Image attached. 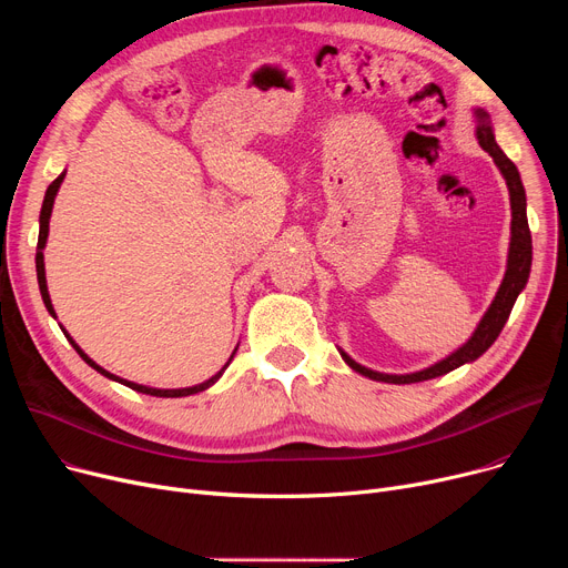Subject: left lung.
Here are the masks:
<instances>
[{
  "label": "left lung",
  "instance_id": "obj_1",
  "mask_svg": "<svg viewBox=\"0 0 568 568\" xmlns=\"http://www.w3.org/2000/svg\"><path fill=\"white\" fill-rule=\"evenodd\" d=\"M474 114H476V140H479L481 149H486V152L493 156L495 165L499 168L501 176L506 179V186H509V200H511V244H509V260H506V274L501 278V285L495 294L490 308L481 317L479 326L474 329L471 338L463 347H458L456 352L446 356V359H442L419 373L386 375V373H377L362 364H356L349 354L338 349L345 364L359 375H366L377 382H389V384H412V382H424V379L446 375V373L460 368L463 364H471L474 359H479V356L497 341L506 320H509V315H511V308L518 300V294L527 285L529 268H531V234H529V225H527V197H525V186L520 182V172L514 165V161H509V156H506L499 149V144L495 142L488 112L476 108Z\"/></svg>",
  "mask_w": 568,
  "mask_h": 568
}]
</instances>
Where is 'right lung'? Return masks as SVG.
I'll list each match as a JSON object with an SVG mask.
<instances>
[{
  "label": "right lung",
  "mask_w": 568,
  "mask_h": 568,
  "mask_svg": "<svg viewBox=\"0 0 568 568\" xmlns=\"http://www.w3.org/2000/svg\"><path fill=\"white\" fill-rule=\"evenodd\" d=\"M64 176H67V172H62L59 174L54 182L48 186V191H45V197H43V206H41V216H39V244H37V278H39V290H41V296H43V304H45V308H48V313L52 315V317H57L54 315V308H52V302H50V294H48V283H45V264H43V248H45V242H48V230H50V214H52V204H54V195H57V191H59V186H62V182H64ZM62 326V324H59ZM62 332H64V336L69 338V343L75 347V352L82 356V362L84 364H89L92 366L94 371H99L101 375H105L108 379H114V382H119V384H124V386H129V389H133V392H140V394H146V396H156V398H182V396H193V394H197V392H204V389H209V386L212 384H216L219 382V377L225 373V368L230 366V362H232V356H234V352H232V356L227 359V364L214 375V377H209L206 382H202V384H195V386H186V389H154V386H144V384H135V382H129V379H124V377H116V375H112V373H108L105 368H101L97 362H92L89 359V356L80 349V345L69 336V332L64 329L62 326Z\"/></svg>",
  "instance_id": "right-lung-1"
}]
</instances>
